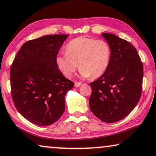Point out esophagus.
<instances>
[{
  "label": "esophagus",
  "instance_id": "obj_1",
  "mask_svg": "<svg viewBox=\"0 0 156 156\" xmlns=\"http://www.w3.org/2000/svg\"><path fill=\"white\" fill-rule=\"evenodd\" d=\"M81 83H80V82H76L75 83V84H74V86H75V87H76V88H78V87H80V86H81Z\"/></svg>",
  "mask_w": 156,
  "mask_h": 156
}]
</instances>
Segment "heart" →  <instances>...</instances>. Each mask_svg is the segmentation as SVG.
<instances>
[{
	"label": "heart",
	"instance_id": "heart-1",
	"mask_svg": "<svg viewBox=\"0 0 156 156\" xmlns=\"http://www.w3.org/2000/svg\"><path fill=\"white\" fill-rule=\"evenodd\" d=\"M111 58V49L107 42L80 37L68 43L66 53L58 54L55 61L58 68L67 78L72 77L78 64L83 78L95 79L106 71Z\"/></svg>",
	"mask_w": 156,
	"mask_h": 156
}]
</instances>
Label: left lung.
Returning a JSON list of instances; mask_svg holds the SVG:
<instances>
[{"instance_id":"1","label":"left lung","mask_w":156,"mask_h":156,"mask_svg":"<svg viewBox=\"0 0 156 156\" xmlns=\"http://www.w3.org/2000/svg\"><path fill=\"white\" fill-rule=\"evenodd\" d=\"M102 36L111 49L109 66L90 86L89 106L105 123H115L130 114L142 91L143 66L136 49L128 41L111 33Z\"/></svg>"}]
</instances>
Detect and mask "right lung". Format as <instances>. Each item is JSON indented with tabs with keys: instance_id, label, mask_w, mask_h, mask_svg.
Masks as SVG:
<instances>
[{
	"instance_id": "add662e5",
	"label": "right lung",
	"mask_w": 156,
	"mask_h": 156,
	"mask_svg": "<svg viewBox=\"0 0 156 156\" xmlns=\"http://www.w3.org/2000/svg\"><path fill=\"white\" fill-rule=\"evenodd\" d=\"M68 35H48L27 41L10 68V88L18 111L30 123L47 126L65 111V95L74 86L56 64Z\"/></svg>"
}]
</instances>
